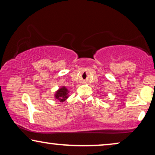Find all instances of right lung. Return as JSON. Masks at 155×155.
I'll use <instances>...</instances> for the list:
<instances>
[{
    "mask_svg": "<svg viewBox=\"0 0 155 155\" xmlns=\"http://www.w3.org/2000/svg\"><path fill=\"white\" fill-rule=\"evenodd\" d=\"M69 96V90L65 86H63L56 91L54 97L61 102H63L68 98Z\"/></svg>",
    "mask_w": 155,
    "mask_h": 155,
    "instance_id": "obj_1",
    "label": "right lung"
}]
</instances>
